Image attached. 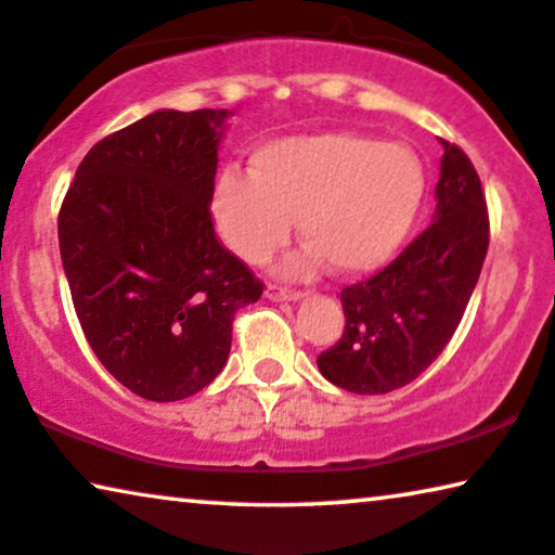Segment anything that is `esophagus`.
Masks as SVG:
<instances>
[{"instance_id":"1","label":"esophagus","mask_w":555,"mask_h":555,"mask_svg":"<svg viewBox=\"0 0 555 555\" xmlns=\"http://www.w3.org/2000/svg\"><path fill=\"white\" fill-rule=\"evenodd\" d=\"M267 296H269V299H274V301H294V299H301L304 292H299V288H286V286H279V284H269Z\"/></svg>"}]
</instances>
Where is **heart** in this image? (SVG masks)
<instances>
[{
	"label": "heart",
	"mask_w": 555,
	"mask_h": 555,
	"mask_svg": "<svg viewBox=\"0 0 555 555\" xmlns=\"http://www.w3.org/2000/svg\"><path fill=\"white\" fill-rule=\"evenodd\" d=\"M423 196V163L408 145L319 132L256 147L251 173L225 170L214 216L231 251L256 267L274 259L299 216L311 248L292 269L311 271L324 261L337 274L357 276L392 259Z\"/></svg>",
	"instance_id": "1"
}]
</instances>
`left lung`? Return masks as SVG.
Instances as JSON below:
<instances>
[{
    "instance_id": "obj_1",
    "label": "left lung",
    "mask_w": 555,
    "mask_h": 555,
    "mask_svg": "<svg viewBox=\"0 0 555 555\" xmlns=\"http://www.w3.org/2000/svg\"><path fill=\"white\" fill-rule=\"evenodd\" d=\"M435 221L392 263L341 288L345 334L319 372L357 395L417 379L455 334L488 254L490 218L478 170L442 140Z\"/></svg>"
}]
</instances>
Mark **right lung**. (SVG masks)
<instances>
[{
    "mask_svg": "<svg viewBox=\"0 0 555 555\" xmlns=\"http://www.w3.org/2000/svg\"><path fill=\"white\" fill-rule=\"evenodd\" d=\"M225 111H158L100 140L60 206L75 314L92 352L151 402L201 392L223 370L236 311L263 281L216 236Z\"/></svg>",
    "mask_w": 555,
    "mask_h": 555,
    "instance_id": "right-lung-1",
    "label": "right lung"
}]
</instances>
